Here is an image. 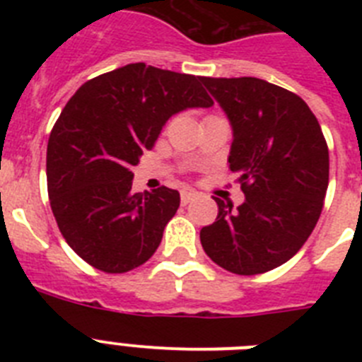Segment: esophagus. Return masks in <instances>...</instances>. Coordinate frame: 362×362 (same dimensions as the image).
I'll use <instances>...</instances> for the list:
<instances>
[{"label":"esophagus","mask_w":362,"mask_h":362,"mask_svg":"<svg viewBox=\"0 0 362 362\" xmlns=\"http://www.w3.org/2000/svg\"><path fill=\"white\" fill-rule=\"evenodd\" d=\"M196 197H197V192H194V190H183V192H181V203H183V204L192 203V201L196 199Z\"/></svg>","instance_id":"obj_1"}]
</instances>
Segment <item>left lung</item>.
Returning <instances> with one entry per match:
<instances>
[{
    "instance_id": "8db88e82",
    "label": "left lung",
    "mask_w": 362,
    "mask_h": 362,
    "mask_svg": "<svg viewBox=\"0 0 362 362\" xmlns=\"http://www.w3.org/2000/svg\"><path fill=\"white\" fill-rule=\"evenodd\" d=\"M232 127L230 170L245 203L216 197V223L201 228L214 263L255 276L292 259L321 216L330 158L308 105L293 92L257 78H201Z\"/></svg>"
}]
</instances>
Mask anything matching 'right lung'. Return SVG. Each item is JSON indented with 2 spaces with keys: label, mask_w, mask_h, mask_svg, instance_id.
<instances>
[{
  "label": "right lung",
  "mask_w": 362,
  "mask_h": 362,
  "mask_svg": "<svg viewBox=\"0 0 362 362\" xmlns=\"http://www.w3.org/2000/svg\"><path fill=\"white\" fill-rule=\"evenodd\" d=\"M212 105L201 78L145 63L79 86L47 146L50 206L79 257L107 274L134 270L152 257L181 199L166 187L134 194L130 168L174 114Z\"/></svg>",
  "instance_id": "obj_1"
}]
</instances>
